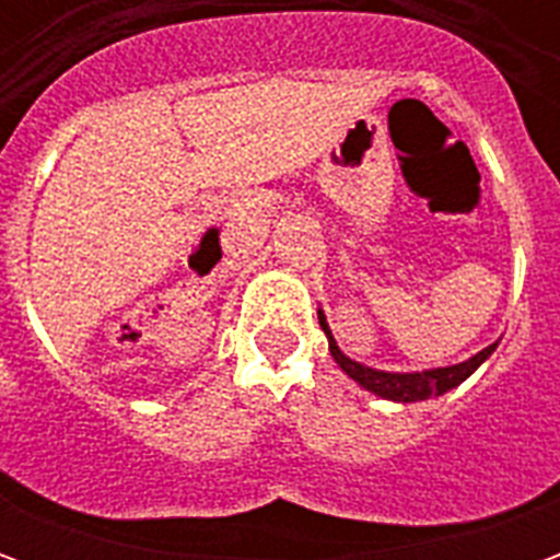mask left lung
I'll list each match as a JSON object with an SVG mask.
<instances>
[{
	"instance_id": "left-lung-1",
	"label": "left lung",
	"mask_w": 560,
	"mask_h": 560,
	"mask_svg": "<svg viewBox=\"0 0 560 560\" xmlns=\"http://www.w3.org/2000/svg\"><path fill=\"white\" fill-rule=\"evenodd\" d=\"M320 317V329L327 332L329 339V353H332V360L341 365V372L348 377H353L360 387H365L369 393H375L381 399H389V401H422V399H432V396H444L446 389L458 387L462 381L468 375L477 372V365L494 351V345L489 348H482L477 357H470L465 363L458 365H446V369H432V372H413V375H396V372H377V369H369V365H360L348 360L345 353L339 351V345L332 341L329 336V327L324 315L317 312Z\"/></svg>"
}]
</instances>
